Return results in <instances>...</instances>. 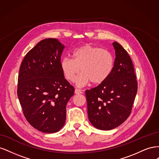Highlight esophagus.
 Wrapping results in <instances>:
<instances>
[{"label":"esophagus","mask_w":159,"mask_h":159,"mask_svg":"<svg viewBox=\"0 0 159 159\" xmlns=\"http://www.w3.org/2000/svg\"><path fill=\"white\" fill-rule=\"evenodd\" d=\"M75 94H80V93H82V91H81L80 89H75Z\"/></svg>","instance_id":"34e87169"}]
</instances>
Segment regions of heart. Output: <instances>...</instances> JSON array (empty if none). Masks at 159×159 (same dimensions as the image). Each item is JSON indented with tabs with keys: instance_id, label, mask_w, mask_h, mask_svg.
I'll return each instance as SVG.
<instances>
[{
	"instance_id": "heart-1",
	"label": "heart",
	"mask_w": 159,
	"mask_h": 159,
	"mask_svg": "<svg viewBox=\"0 0 159 159\" xmlns=\"http://www.w3.org/2000/svg\"><path fill=\"white\" fill-rule=\"evenodd\" d=\"M73 59L65 57L60 61V68L64 78L74 81L80 71L82 72L76 80L78 87L90 83L100 84L106 80L113 69L114 57L106 49L85 44L73 52Z\"/></svg>"
}]
</instances>
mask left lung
<instances>
[{"label": "left lung", "instance_id": "left-lung-1", "mask_svg": "<svg viewBox=\"0 0 159 159\" xmlns=\"http://www.w3.org/2000/svg\"><path fill=\"white\" fill-rule=\"evenodd\" d=\"M113 46L115 59L111 74L104 82L85 91L89 121L104 131L117 127L128 118L137 92L131 57L117 42Z\"/></svg>", "mask_w": 159, "mask_h": 159}]
</instances>
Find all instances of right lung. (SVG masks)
I'll return each instance as SVG.
<instances>
[{
    "instance_id": "right-lung-1",
    "label": "right lung",
    "mask_w": 159,
    "mask_h": 159,
    "mask_svg": "<svg viewBox=\"0 0 159 159\" xmlns=\"http://www.w3.org/2000/svg\"><path fill=\"white\" fill-rule=\"evenodd\" d=\"M64 47L56 38L41 40L27 53L19 70L17 94L24 115L43 133L64 127L66 105L74 93L60 68Z\"/></svg>"
}]
</instances>
